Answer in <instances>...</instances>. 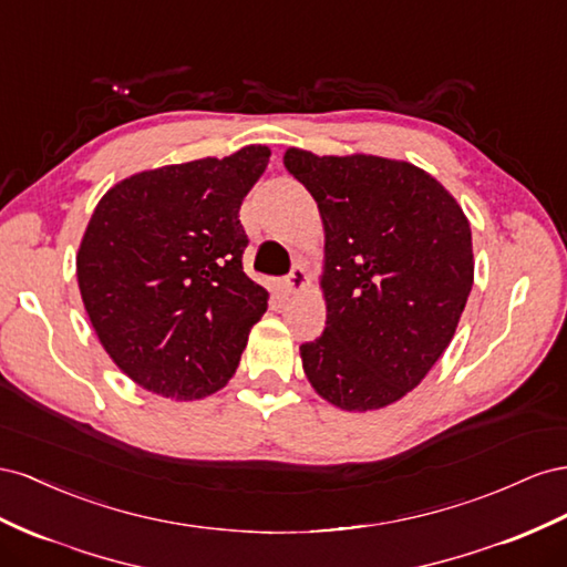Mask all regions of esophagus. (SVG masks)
Listing matches in <instances>:
<instances>
[{"label": "esophagus", "mask_w": 567, "mask_h": 567, "mask_svg": "<svg viewBox=\"0 0 567 567\" xmlns=\"http://www.w3.org/2000/svg\"><path fill=\"white\" fill-rule=\"evenodd\" d=\"M306 285H309V275H306V270H303L301 266H295L292 272L287 275V289H289V295L301 292V289H306Z\"/></svg>", "instance_id": "34e87169"}]
</instances>
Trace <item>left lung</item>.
Returning <instances> with one entry per match:
<instances>
[{
	"mask_svg": "<svg viewBox=\"0 0 567 567\" xmlns=\"http://www.w3.org/2000/svg\"><path fill=\"white\" fill-rule=\"evenodd\" d=\"M285 168L311 192L326 230V332L301 344L303 373L342 411L392 406L454 339L475 280L473 233L451 192L409 161L318 156Z\"/></svg>",
	"mask_w": 567,
	"mask_h": 567,
	"instance_id": "1",
	"label": "left lung"
}]
</instances>
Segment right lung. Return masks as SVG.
Masks as SVG:
<instances>
[{
	"mask_svg": "<svg viewBox=\"0 0 567 567\" xmlns=\"http://www.w3.org/2000/svg\"><path fill=\"white\" fill-rule=\"evenodd\" d=\"M270 150L135 173L96 204L75 275L104 351L142 390L175 401L230 382L268 292L249 280L239 206Z\"/></svg>",
	"mask_w": 567,
	"mask_h": 567,
	"instance_id": "1",
	"label": "right lung"
}]
</instances>
